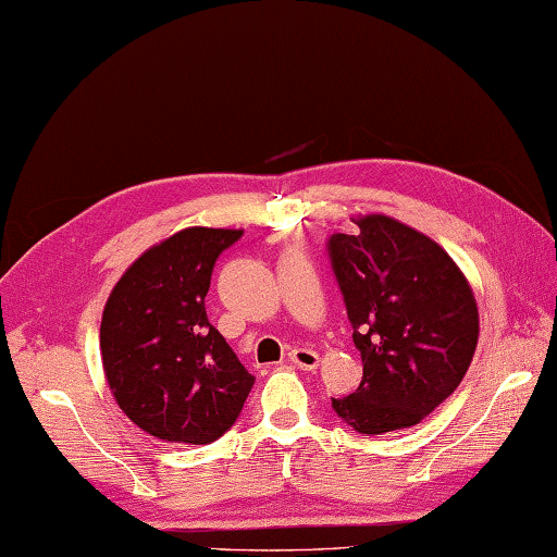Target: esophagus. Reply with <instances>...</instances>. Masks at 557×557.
<instances>
[{
    "mask_svg": "<svg viewBox=\"0 0 557 557\" xmlns=\"http://www.w3.org/2000/svg\"><path fill=\"white\" fill-rule=\"evenodd\" d=\"M289 358L296 367L306 369V372H312V369L320 367V352L310 350V348H296L289 352Z\"/></svg>",
    "mask_w": 557,
    "mask_h": 557,
    "instance_id": "1",
    "label": "esophagus"
}]
</instances>
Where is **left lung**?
Wrapping results in <instances>:
<instances>
[{"instance_id": "obj_1", "label": "left lung", "mask_w": 557, "mask_h": 557, "mask_svg": "<svg viewBox=\"0 0 557 557\" xmlns=\"http://www.w3.org/2000/svg\"><path fill=\"white\" fill-rule=\"evenodd\" d=\"M330 239L362 383L336 414L364 435L421 423L463 381L480 336L475 294L435 239L386 213H358Z\"/></svg>"}]
</instances>
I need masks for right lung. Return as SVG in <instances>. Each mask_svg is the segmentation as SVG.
Returning a JSON list of instances; mask_svg holds the SVG:
<instances>
[{
	"instance_id": "1",
	"label": "right lung",
	"mask_w": 557,
	"mask_h": 557,
	"mask_svg": "<svg viewBox=\"0 0 557 557\" xmlns=\"http://www.w3.org/2000/svg\"><path fill=\"white\" fill-rule=\"evenodd\" d=\"M242 233L183 227L143 251L108 296L106 381L124 414L157 440L213 442L235 423L253 386L205 310L213 263Z\"/></svg>"
}]
</instances>
